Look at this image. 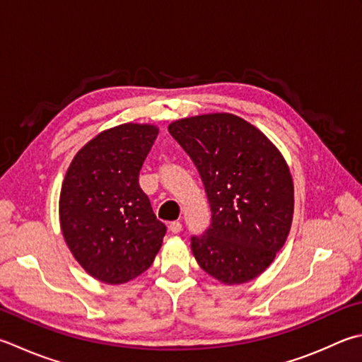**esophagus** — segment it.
I'll list each match as a JSON object with an SVG mask.
<instances>
[{
    "mask_svg": "<svg viewBox=\"0 0 362 362\" xmlns=\"http://www.w3.org/2000/svg\"><path fill=\"white\" fill-rule=\"evenodd\" d=\"M181 228H182V225H181V222H170V225H168V230L170 231H172V233H180V231H181Z\"/></svg>",
    "mask_w": 362,
    "mask_h": 362,
    "instance_id": "1",
    "label": "esophagus"
}]
</instances>
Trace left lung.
Returning a JSON list of instances; mask_svg holds the SVG:
<instances>
[{"label": "left lung", "mask_w": 362, "mask_h": 362, "mask_svg": "<svg viewBox=\"0 0 362 362\" xmlns=\"http://www.w3.org/2000/svg\"><path fill=\"white\" fill-rule=\"evenodd\" d=\"M168 132L194 160L213 214L209 228L192 238L197 263L225 285L254 281L291 228L295 187L282 153L231 113L176 119Z\"/></svg>", "instance_id": "left-lung-1"}]
</instances>
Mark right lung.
<instances>
[{
    "label": "right lung",
    "mask_w": 362,
    "mask_h": 362,
    "mask_svg": "<svg viewBox=\"0 0 362 362\" xmlns=\"http://www.w3.org/2000/svg\"><path fill=\"white\" fill-rule=\"evenodd\" d=\"M154 124L102 131L74 156L59 194L67 247L88 274L126 284L153 264L167 227L156 219L139 173L158 137Z\"/></svg>",
    "instance_id": "add662e5"
}]
</instances>
